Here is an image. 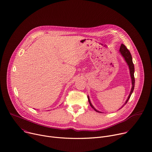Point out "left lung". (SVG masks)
I'll use <instances>...</instances> for the list:
<instances>
[{
  "mask_svg": "<svg viewBox=\"0 0 152 152\" xmlns=\"http://www.w3.org/2000/svg\"><path fill=\"white\" fill-rule=\"evenodd\" d=\"M119 52L121 53V54L122 56V57L124 58V60L126 61V62H127L128 66H129V70H130V77H131V79H132V88H131V90H130V93L128 96V98L127 99L126 102L124 103V104L122 106V107L121 108H122L123 107L124 105H125L127 102H128L129 99H130V96L133 91V90H134V64L133 63V61H132V55L129 51V50L127 48V47L124 45V44H121V47H120V49H119ZM88 102H89V104L90 105V106L95 110L96 112H97L98 113H102L101 112H99L98 111V110H96L94 107L93 105L91 104V102H90V98H89V96H88ZM119 108V109H121Z\"/></svg>",
  "mask_w": 152,
  "mask_h": 152,
  "instance_id": "1",
  "label": "left lung"
}]
</instances>
